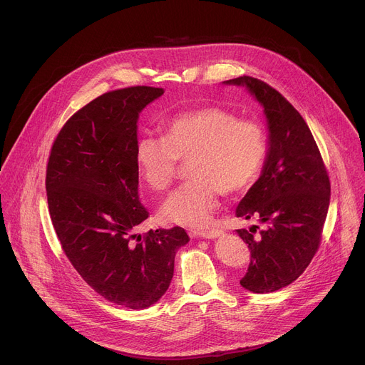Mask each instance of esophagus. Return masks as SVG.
Here are the masks:
<instances>
[{
	"mask_svg": "<svg viewBox=\"0 0 365 365\" xmlns=\"http://www.w3.org/2000/svg\"><path fill=\"white\" fill-rule=\"evenodd\" d=\"M222 234L221 230H210V231H197V232H193V237H200V238H207V240H212V238H217Z\"/></svg>",
	"mask_w": 365,
	"mask_h": 365,
	"instance_id": "obj_1",
	"label": "esophagus"
}]
</instances>
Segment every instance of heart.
<instances>
[{
	"label": "heart",
	"mask_w": 365,
	"mask_h": 365,
	"mask_svg": "<svg viewBox=\"0 0 365 365\" xmlns=\"http://www.w3.org/2000/svg\"><path fill=\"white\" fill-rule=\"evenodd\" d=\"M267 155L264 127L221 107L205 106L179 113L165 124L163 138L141 137L135 145L138 178L155 192L175 180L180 162L189 165L190 182L162 205L166 222L202 228L211 222L222 193L248 187Z\"/></svg>",
	"instance_id": "1"
}]
</instances>
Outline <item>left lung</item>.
I'll return each mask as SVG.
<instances>
[{
	"label": "left lung",
	"mask_w": 365,
	"mask_h": 365,
	"mask_svg": "<svg viewBox=\"0 0 365 365\" xmlns=\"http://www.w3.org/2000/svg\"><path fill=\"white\" fill-rule=\"evenodd\" d=\"M224 83L245 86L263 106L269 124L262 176L235 215L267 224L258 234L257 225L237 230L251 254L240 283L252 293H272L293 283L319 248L331 197L329 176L306 121L279 91L251 76Z\"/></svg>",
	"instance_id": "left-lung-1"
}]
</instances>
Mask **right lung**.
Instances as JSON below:
<instances>
[{
	"mask_svg": "<svg viewBox=\"0 0 365 365\" xmlns=\"http://www.w3.org/2000/svg\"><path fill=\"white\" fill-rule=\"evenodd\" d=\"M163 88L130 86L103 93L59 131L47 162L51 224L69 262L103 299L145 309L169 289L176 251L189 237L180 227L150 230L138 197L137 120Z\"/></svg>",
	"mask_w": 365,
	"mask_h": 365,
	"instance_id": "1",
	"label": "right lung"
}]
</instances>
